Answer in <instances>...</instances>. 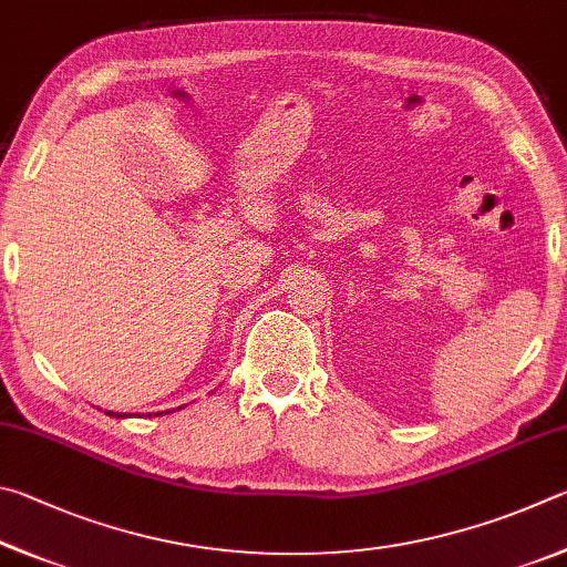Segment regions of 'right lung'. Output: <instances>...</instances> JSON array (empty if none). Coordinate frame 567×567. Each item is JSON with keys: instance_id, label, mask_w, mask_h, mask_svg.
<instances>
[{"instance_id": "obj_1", "label": "right lung", "mask_w": 567, "mask_h": 567, "mask_svg": "<svg viewBox=\"0 0 567 567\" xmlns=\"http://www.w3.org/2000/svg\"><path fill=\"white\" fill-rule=\"evenodd\" d=\"M106 415H116V419H126V413H114V411H104ZM168 413V411H166ZM148 415H152V413H148ZM154 415H158V413H154Z\"/></svg>"}]
</instances>
